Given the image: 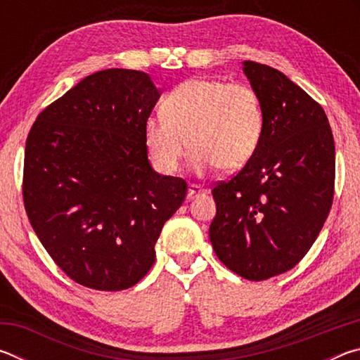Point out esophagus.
Listing matches in <instances>:
<instances>
[{
  "instance_id": "34e87169",
  "label": "esophagus",
  "mask_w": 360,
  "mask_h": 360,
  "mask_svg": "<svg viewBox=\"0 0 360 360\" xmlns=\"http://www.w3.org/2000/svg\"><path fill=\"white\" fill-rule=\"evenodd\" d=\"M205 192H206L205 187L198 186V184H191V187H188V191H187V200H192V198L198 197V195H202Z\"/></svg>"
}]
</instances>
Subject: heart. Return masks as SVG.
<instances>
[{
  "instance_id": "heart-1",
  "label": "heart",
  "mask_w": 360,
  "mask_h": 360,
  "mask_svg": "<svg viewBox=\"0 0 360 360\" xmlns=\"http://www.w3.org/2000/svg\"><path fill=\"white\" fill-rule=\"evenodd\" d=\"M162 117H149L144 141L163 173H176L192 152L195 172L219 168L231 173L245 167L257 149L264 111L251 85L195 77L163 98Z\"/></svg>"
}]
</instances>
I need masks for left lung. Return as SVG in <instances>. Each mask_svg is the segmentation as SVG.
Segmentation results:
<instances>
[{
  "label": "left lung",
  "mask_w": 360,
  "mask_h": 360,
  "mask_svg": "<svg viewBox=\"0 0 360 360\" xmlns=\"http://www.w3.org/2000/svg\"><path fill=\"white\" fill-rule=\"evenodd\" d=\"M264 129L249 162L212 188V249L249 281L289 271L318 238L335 191V143L324 109L271 66L243 63Z\"/></svg>",
  "instance_id": "left-lung-1"
}]
</instances>
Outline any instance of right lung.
<instances>
[{"mask_svg":"<svg viewBox=\"0 0 360 360\" xmlns=\"http://www.w3.org/2000/svg\"><path fill=\"white\" fill-rule=\"evenodd\" d=\"M160 96L149 75H90L42 111L28 133L23 205L33 230L72 281L124 290L155 260L163 224L187 182L148 160L146 120Z\"/></svg>","mask_w":360,"mask_h":360,"instance_id":"right-lung-1","label":"right lung"}]
</instances>
